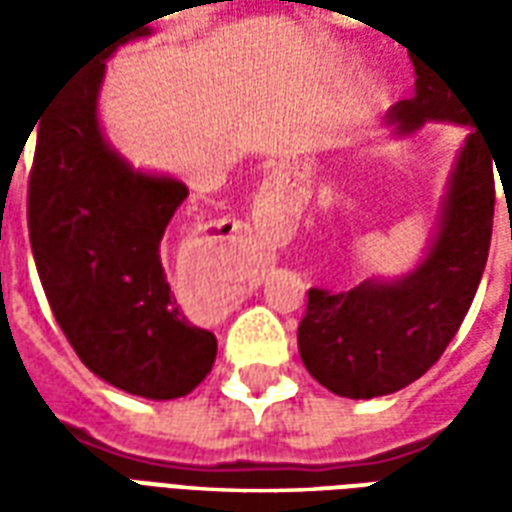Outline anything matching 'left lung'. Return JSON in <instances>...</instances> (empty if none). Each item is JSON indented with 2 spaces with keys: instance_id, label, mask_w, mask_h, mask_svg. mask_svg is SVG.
<instances>
[{
  "instance_id": "8db88e82",
  "label": "left lung",
  "mask_w": 512,
  "mask_h": 512,
  "mask_svg": "<svg viewBox=\"0 0 512 512\" xmlns=\"http://www.w3.org/2000/svg\"><path fill=\"white\" fill-rule=\"evenodd\" d=\"M414 95L389 109L397 136L430 123L469 128L439 208L425 257L397 279H365L332 293L312 288L299 323V354L310 376L351 400L392 395L439 362L472 307L494 227V150L466 104L436 73L414 62Z\"/></svg>"
}]
</instances>
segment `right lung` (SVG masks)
<instances>
[{"instance_id":"obj_1","label":"right lung","mask_w":512,"mask_h":512,"mask_svg":"<svg viewBox=\"0 0 512 512\" xmlns=\"http://www.w3.org/2000/svg\"><path fill=\"white\" fill-rule=\"evenodd\" d=\"M147 24L87 57L40 115L27 219L46 299L79 359L128 395L172 400L216 359V337L180 312L161 266V238L189 189L131 167L98 120L106 60L147 38Z\"/></svg>"}]
</instances>
